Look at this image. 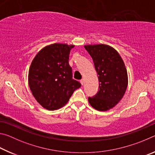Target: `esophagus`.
<instances>
[{
  "instance_id": "1",
  "label": "esophagus",
  "mask_w": 155,
  "mask_h": 155,
  "mask_svg": "<svg viewBox=\"0 0 155 155\" xmlns=\"http://www.w3.org/2000/svg\"><path fill=\"white\" fill-rule=\"evenodd\" d=\"M80 82H81V85H83L84 84V83H85V79H84V78H82V79H81V81H80Z\"/></svg>"
}]
</instances>
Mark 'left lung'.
<instances>
[{"label":"left lung","instance_id":"8db88e82","mask_svg":"<svg viewBox=\"0 0 155 155\" xmlns=\"http://www.w3.org/2000/svg\"><path fill=\"white\" fill-rule=\"evenodd\" d=\"M84 47L93 59L99 81L98 91L89 97L88 101L98 111H108L121 101L127 90L128 74L124 63L116 50L109 45Z\"/></svg>","mask_w":155,"mask_h":155}]
</instances>
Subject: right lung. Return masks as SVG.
Segmentation results:
<instances>
[{
    "label": "right lung",
    "instance_id": "add662e5",
    "mask_svg": "<svg viewBox=\"0 0 155 155\" xmlns=\"http://www.w3.org/2000/svg\"><path fill=\"white\" fill-rule=\"evenodd\" d=\"M74 45L55 43L36 54L28 71V85L38 103L46 109L61 108L81 83L72 78L69 54Z\"/></svg>",
    "mask_w": 155,
    "mask_h": 155
}]
</instances>
